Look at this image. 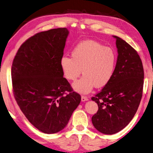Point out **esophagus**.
Returning a JSON list of instances; mask_svg holds the SVG:
<instances>
[{
	"instance_id": "34e87169",
	"label": "esophagus",
	"mask_w": 153,
	"mask_h": 153,
	"mask_svg": "<svg viewBox=\"0 0 153 153\" xmlns=\"http://www.w3.org/2000/svg\"><path fill=\"white\" fill-rule=\"evenodd\" d=\"M88 100V98L87 97V96H81V100L82 101H86V100Z\"/></svg>"
}]
</instances>
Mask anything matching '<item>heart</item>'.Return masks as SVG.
<instances>
[{"label":"heart","instance_id":"b5f03b06","mask_svg":"<svg viewBox=\"0 0 153 153\" xmlns=\"http://www.w3.org/2000/svg\"><path fill=\"white\" fill-rule=\"evenodd\" d=\"M71 57L64 55L60 65L64 76L75 81V90L80 93H88L94 87L102 88L109 83L116 68L117 56L115 51L99 42L85 40L79 43L72 49Z\"/></svg>","mask_w":153,"mask_h":153}]
</instances>
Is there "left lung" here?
<instances>
[{
    "label": "left lung",
    "instance_id": "left-lung-1",
    "mask_svg": "<svg viewBox=\"0 0 153 153\" xmlns=\"http://www.w3.org/2000/svg\"><path fill=\"white\" fill-rule=\"evenodd\" d=\"M116 39L117 62L113 78L100 92L91 97L98 110L91 117L100 133L112 135L128 125L142 97L144 72L137 51L120 37Z\"/></svg>",
    "mask_w": 153,
    "mask_h": 153
}]
</instances>
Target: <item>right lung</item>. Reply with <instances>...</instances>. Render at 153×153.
<instances>
[{
  "label": "right lung",
  "mask_w": 153,
  "mask_h": 153,
  "mask_svg": "<svg viewBox=\"0 0 153 153\" xmlns=\"http://www.w3.org/2000/svg\"><path fill=\"white\" fill-rule=\"evenodd\" d=\"M68 33L66 28L37 33L20 46L13 60L14 98L28 120L44 133L64 128L81 100L60 65Z\"/></svg>",
  "instance_id": "add662e5"
}]
</instances>
